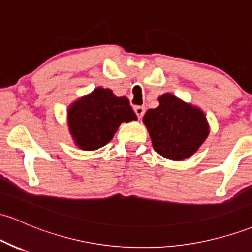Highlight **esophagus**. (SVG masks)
<instances>
[{"instance_id":"1","label":"esophagus","mask_w":252,"mask_h":252,"mask_svg":"<svg viewBox=\"0 0 252 252\" xmlns=\"http://www.w3.org/2000/svg\"><path fill=\"white\" fill-rule=\"evenodd\" d=\"M134 111L136 113L137 118H142V116L145 115V107L136 105V106H134Z\"/></svg>"}]
</instances>
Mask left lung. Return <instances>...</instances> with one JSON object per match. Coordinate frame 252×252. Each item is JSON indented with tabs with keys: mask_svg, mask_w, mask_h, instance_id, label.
I'll list each match as a JSON object with an SVG mask.
<instances>
[{
	"mask_svg": "<svg viewBox=\"0 0 252 252\" xmlns=\"http://www.w3.org/2000/svg\"><path fill=\"white\" fill-rule=\"evenodd\" d=\"M159 103L143 117L154 149L172 160L191 157L208 136L203 112L170 93L160 96Z\"/></svg>",
	"mask_w": 252,
	"mask_h": 252,
	"instance_id": "obj_1",
	"label": "left lung"
}]
</instances>
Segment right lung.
I'll return each instance as SVG.
<instances>
[{"instance_id":"right-lung-1","label":"right lung","mask_w":252,"mask_h":252,"mask_svg":"<svg viewBox=\"0 0 252 252\" xmlns=\"http://www.w3.org/2000/svg\"><path fill=\"white\" fill-rule=\"evenodd\" d=\"M136 120L126 96L117 98L112 91L96 88L90 95L71 105L68 112L69 130L76 145L94 151L112 139L122 122Z\"/></svg>"}]
</instances>
